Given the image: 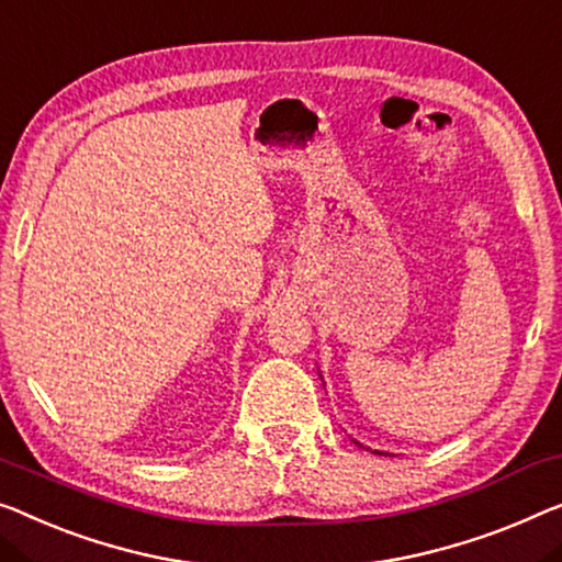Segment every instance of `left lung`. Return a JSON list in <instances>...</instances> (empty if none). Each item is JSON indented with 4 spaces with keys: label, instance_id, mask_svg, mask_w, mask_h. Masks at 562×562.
<instances>
[{
    "label": "left lung",
    "instance_id": "1",
    "mask_svg": "<svg viewBox=\"0 0 562 562\" xmlns=\"http://www.w3.org/2000/svg\"><path fill=\"white\" fill-rule=\"evenodd\" d=\"M358 443V441H356ZM375 454H383V451H375Z\"/></svg>",
    "mask_w": 562,
    "mask_h": 562
}]
</instances>
